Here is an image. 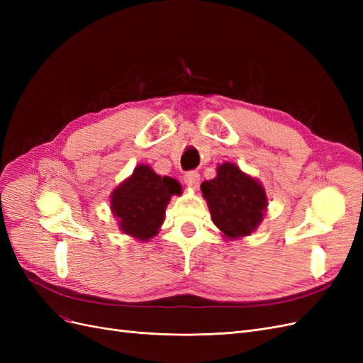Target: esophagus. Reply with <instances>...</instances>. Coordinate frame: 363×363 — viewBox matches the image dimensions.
Listing matches in <instances>:
<instances>
[{
  "instance_id": "1",
  "label": "esophagus",
  "mask_w": 363,
  "mask_h": 363,
  "mask_svg": "<svg viewBox=\"0 0 363 363\" xmlns=\"http://www.w3.org/2000/svg\"><path fill=\"white\" fill-rule=\"evenodd\" d=\"M183 180H184L186 184L189 186V188L196 189V188H199V184H200V174L196 171H189V172L184 174Z\"/></svg>"
}]
</instances>
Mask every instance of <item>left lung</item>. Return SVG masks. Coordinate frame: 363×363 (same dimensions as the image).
Segmentation results:
<instances>
[{
	"label": "left lung",
	"instance_id": "8db88e82",
	"mask_svg": "<svg viewBox=\"0 0 363 363\" xmlns=\"http://www.w3.org/2000/svg\"><path fill=\"white\" fill-rule=\"evenodd\" d=\"M213 224L227 239L250 236L267 213L263 184L232 162L218 164L216 177L201 183Z\"/></svg>",
	"mask_w": 363,
	"mask_h": 363
}]
</instances>
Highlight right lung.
I'll list each match as a JSON object with an SVG mask.
<instances>
[{"mask_svg": "<svg viewBox=\"0 0 363 363\" xmlns=\"http://www.w3.org/2000/svg\"><path fill=\"white\" fill-rule=\"evenodd\" d=\"M180 194L177 180L142 163L111 194V211L121 232L145 242L159 233L171 196Z\"/></svg>", "mask_w": 363, "mask_h": 363, "instance_id": "add662e5", "label": "right lung"}]
</instances>
